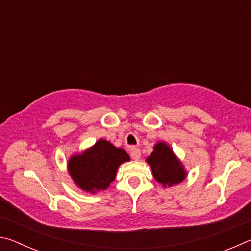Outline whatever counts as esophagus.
<instances>
[{
    "label": "esophagus",
    "instance_id": "esophagus-1",
    "mask_svg": "<svg viewBox=\"0 0 251 251\" xmlns=\"http://www.w3.org/2000/svg\"><path fill=\"white\" fill-rule=\"evenodd\" d=\"M130 156L134 160H139L141 159V151H139L138 148H133L130 152Z\"/></svg>",
    "mask_w": 251,
    "mask_h": 251
}]
</instances>
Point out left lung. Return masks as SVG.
Returning a JSON list of instances; mask_svg holds the SVG:
<instances>
[{"instance_id":"left-lung-1","label":"left lung","mask_w":251,"mask_h":251,"mask_svg":"<svg viewBox=\"0 0 251 251\" xmlns=\"http://www.w3.org/2000/svg\"><path fill=\"white\" fill-rule=\"evenodd\" d=\"M155 179L164 187L180 184L186 178L187 172L166 143L159 142L154 147V151L147 157Z\"/></svg>"}]
</instances>
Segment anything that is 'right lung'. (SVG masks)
Returning a JSON list of instances; mask_svg holds the SVG:
<instances>
[{"label":"right lung","mask_w":251,"mask_h":251,"mask_svg":"<svg viewBox=\"0 0 251 251\" xmlns=\"http://www.w3.org/2000/svg\"><path fill=\"white\" fill-rule=\"evenodd\" d=\"M129 160L123 148L100 139L83 154L72 156L67 167L72 179L80 189L95 194L107 189L115 179L117 168Z\"/></svg>","instance_id":"obj_1"}]
</instances>
